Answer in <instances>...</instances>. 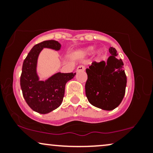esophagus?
<instances>
[{
	"mask_svg": "<svg viewBox=\"0 0 153 153\" xmlns=\"http://www.w3.org/2000/svg\"><path fill=\"white\" fill-rule=\"evenodd\" d=\"M77 72H80V71H85V67L83 65H79L78 68H77Z\"/></svg>",
	"mask_w": 153,
	"mask_h": 153,
	"instance_id": "obj_1",
	"label": "esophagus"
}]
</instances>
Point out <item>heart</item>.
Instances as JSON below:
<instances>
[{"label": "heart", "instance_id": "heart-1", "mask_svg": "<svg viewBox=\"0 0 153 153\" xmlns=\"http://www.w3.org/2000/svg\"><path fill=\"white\" fill-rule=\"evenodd\" d=\"M93 50H94V47H88V48L86 49V50L84 51V52H85V53H86V54L91 53V52L93 51Z\"/></svg>", "mask_w": 153, "mask_h": 153}]
</instances>
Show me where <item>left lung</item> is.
Wrapping results in <instances>:
<instances>
[{"instance_id": "1", "label": "left lung", "mask_w": 153, "mask_h": 153, "mask_svg": "<svg viewBox=\"0 0 153 153\" xmlns=\"http://www.w3.org/2000/svg\"><path fill=\"white\" fill-rule=\"evenodd\" d=\"M111 55L106 62H92L86 69L85 95L93 106L103 110L114 109L122 102L125 94L127 76L122 59L117 58V50L110 47Z\"/></svg>"}]
</instances>
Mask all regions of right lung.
Listing matches in <instances>:
<instances>
[{
	"label": "right lung",
	"instance_id": "obj_1",
	"mask_svg": "<svg viewBox=\"0 0 153 153\" xmlns=\"http://www.w3.org/2000/svg\"><path fill=\"white\" fill-rule=\"evenodd\" d=\"M61 45L54 40H47L34 45L24 59L20 78L23 96L32 110L39 114L50 113L60 106L65 84L76 73H56L46 81H40L36 72L39 52L43 48L59 50Z\"/></svg>",
	"mask_w": 153,
	"mask_h": 153
}]
</instances>
